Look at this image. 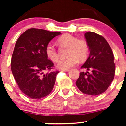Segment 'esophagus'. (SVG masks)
<instances>
[{"label":"esophagus","instance_id":"esophagus-1","mask_svg":"<svg viewBox=\"0 0 126 126\" xmlns=\"http://www.w3.org/2000/svg\"><path fill=\"white\" fill-rule=\"evenodd\" d=\"M61 71H62V72H69V69H63V70H61Z\"/></svg>","mask_w":126,"mask_h":126}]
</instances>
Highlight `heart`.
<instances>
[{
  "mask_svg": "<svg viewBox=\"0 0 126 126\" xmlns=\"http://www.w3.org/2000/svg\"><path fill=\"white\" fill-rule=\"evenodd\" d=\"M58 43L61 46L68 47L66 59L61 60L57 63L60 69H67L74 66L80 62L85 60L89 55V46L87 42L83 39H78L70 34H64L58 39ZM47 57L54 62H58L59 55L52 43L47 44L45 49Z\"/></svg>",
  "mask_w": 126,
  "mask_h": 126,
  "instance_id": "heart-1",
  "label": "heart"
}]
</instances>
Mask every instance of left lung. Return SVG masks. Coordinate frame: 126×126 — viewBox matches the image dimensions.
I'll return each mask as SVG.
<instances>
[{
    "label": "left lung",
    "mask_w": 126,
    "mask_h": 126,
    "mask_svg": "<svg viewBox=\"0 0 126 126\" xmlns=\"http://www.w3.org/2000/svg\"><path fill=\"white\" fill-rule=\"evenodd\" d=\"M85 37L90 53L81 68L91 72H81L76 84L83 93L97 96L105 92L113 80L115 72L113 53L101 35L88 32L85 33Z\"/></svg>",
    "instance_id": "8db88e82"
}]
</instances>
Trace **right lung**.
<instances>
[{
  "label": "right lung",
  "instance_id": "right-lung-1",
  "mask_svg": "<svg viewBox=\"0 0 126 126\" xmlns=\"http://www.w3.org/2000/svg\"><path fill=\"white\" fill-rule=\"evenodd\" d=\"M58 32L29 29L19 36L15 44L11 69L21 91L32 99H39L51 93L58 71H50L54 63L45 52L47 44ZM45 70H49L44 74Z\"/></svg>",
  "mask_w": 126,
  "mask_h": 126
}]
</instances>
